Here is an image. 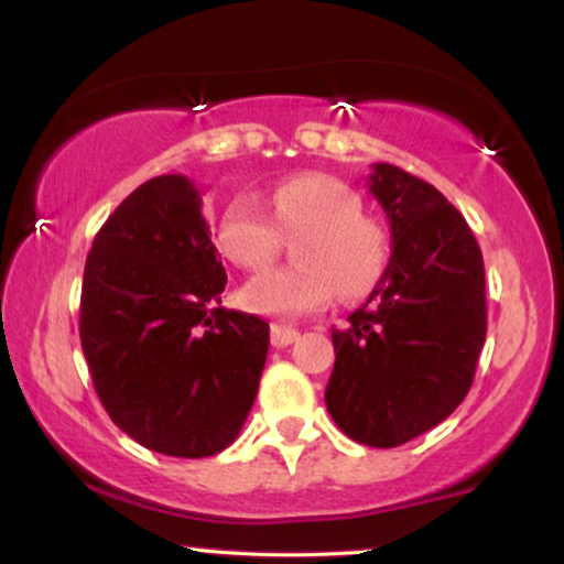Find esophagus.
<instances>
[{
  "mask_svg": "<svg viewBox=\"0 0 564 564\" xmlns=\"http://www.w3.org/2000/svg\"><path fill=\"white\" fill-rule=\"evenodd\" d=\"M300 330L292 328V326H282V323H274L272 326V344L276 349H282V346H290L292 341H297Z\"/></svg>",
  "mask_w": 564,
  "mask_h": 564,
  "instance_id": "esophagus-1",
  "label": "esophagus"
}]
</instances>
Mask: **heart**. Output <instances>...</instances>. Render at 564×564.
Returning <instances> with one entry per match:
<instances>
[{"label": "heart", "mask_w": 564, "mask_h": 564, "mask_svg": "<svg viewBox=\"0 0 564 564\" xmlns=\"http://www.w3.org/2000/svg\"><path fill=\"white\" fill-rule=\"evenodd\" d=\"M264 205L236 197L220 215L218 243L249 272L274 261L282 234H303L295 243L297 267L272 269L246 282L243 305L251 313L292 318L318 311L330 297H361L380 280L388 246L375 220L359 215V197L338 180L300 174L274 187Z\"/></svg>", "instance_id": "heart-1"}]
</instances>
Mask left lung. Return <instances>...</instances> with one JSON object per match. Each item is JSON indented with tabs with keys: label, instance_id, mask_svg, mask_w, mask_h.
I'll use <instances>...</instances> for the list:
<instances>
[{
	"label": "left lung",
	"instance_id": "obj_1",
	"mask_svg": "<svg viewBox=\"0 0 564 564\" xmlns=\"http://www.w3.org/2000/svg\"><path fill=\"white\" fill-rule=\"evenodd\" d=\"M369 192L390 223V261L367 303L334 328L326 408L354 442L390 449L452 415L473 388L488 330L473 230L434 184L372 164Z\"/></svg>",
	"mask_w": 564,
	"mask_h": 564
}]
</instances>
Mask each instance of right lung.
Returning a JSON list of instances; mask_svg holds the SVG:
<instances>
[{
	"label": "right lung",
	"instance_id": "obj_1",
	"mask_svg": "<svg viewBox=\"0 0 564 564\" xmlns=\"http://www.w3.org/2000/svg\"><path fill=\"white\" fill-rule=\"evenodd\" d=\"M226 282L203 197L182 174L130 192L95 236L82 351L107 415L145 449L213 457L251 411L269 323L220 307Z\"/></svg>",
	"mask_w": 564,
	"mask_h": 564
}]
</instances>
